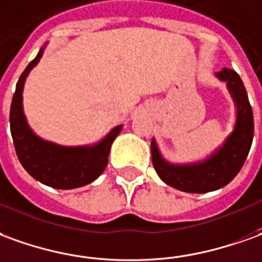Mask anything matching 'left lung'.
<instances>
[{"label":"left lung","instance_id":"1","mask_svg":"<svg viewBox=\"0 0 262 262\" xmlns=\"http://www.w3.org/2000/svg\"><path fill=\"white\" fill-rule=\"evenodd\" d=\"M215 76L227 82V88L237 106L234 130L220 149L204 162L179 166L166 162L157 149L156 142L151 140V162L156 173L166 184L180 191L208 193L224 187L238 174L251 149L254 118L244 83L239 75L228 68L217 72Z\"/></svg>","mask_w":262,"mask_h":262}]
</instances>
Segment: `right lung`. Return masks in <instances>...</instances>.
<instances>
[{"label":"right lung","mask_w":262,"mask_h":262,"mask_svg":"<svg viewBox=\"0 0 262 262\" xmlns=\"http://www.w3.org/2000/svg\"><path fill=\"white\" fill-rule=\"evenodd\" d=\"M42 54L43 48L25 68L16 82L15 93L11 102L10 126L16 156L29 174L49 187L62 190L82 187L103 173L107 166L111 146L122 130V125L113 127L103 140L93 146L65 147L45 142L36 136L29 129L24 115L23 89L27 76L39 62Z\"/></svg>","instance_id":"add662e5"}]
</instances>
